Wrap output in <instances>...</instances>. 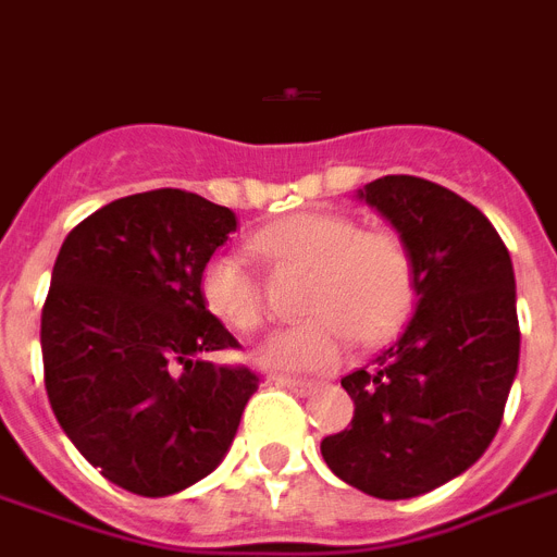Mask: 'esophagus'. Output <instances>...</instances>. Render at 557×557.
Segmentation results:
<instances>
[{"label":"esophagus","instance_id":"1","mask_svg":"<svg viewBox=\"0 0 557 557\" xmlns=\"http://www.w3.org/2000/svg\"><path fill=\"white\" fill-rule=\"evenodd\" d=\"M274 383L283 388H288V392H294V395H311L314 388H318V383H311V381H300V377H274Z\"/></svg>","mask_w":557,"mask_h":557}]
</instances>
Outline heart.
<instances>
[{
  "mask_svg": "<svg viewBox=\"0 0 557 557\" xmlns=\"http://www.w3.org/2000/svg\"><path fill=\"white\" fill-rule=\"evenodd\" d=\"M274 265L309 271L302 314L309 323L280 332L260 349L271 369L325 372L357 341L377 346L400 332L418 300V265L400 234L369 228L337 211H300L248 239ZM206 309L234 332L269 320L260 280L234 255H216L200 274Z\"/></svg>",
  "mask_w": 557,
  "mask_h": 557,
  "instance_id": "b5f03b06",
  "label": "heart"
}]
</instances>
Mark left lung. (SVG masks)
I'll return each mask as SVG.
<instances>
[{"instance_id":"left-lung-1","label":"left lung","mask_w":557,"mask_h":557,"mask_svg":"<svg viewBox=\"0 0 557 557\" xmlns=\"http://www.w3.org/2000/svg\"><path fill=\"white\" fill-rule=\"evenodd\" d=\"M357 197L409 243L418 306L397 343L343 377L355 418L320 451L372 498H418L467 472L500 426L521 355L512 260L495 225L443 185L388 174Z\"/></svg>"}]
</instances>
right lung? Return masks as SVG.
I'll return each mask as SVG.
<instances>
[{
	"label": "right lung",
	"instance_id": "right-lung-1",
	"mask_svg": "<svg viewBox=\"0 0 557 557\" xmlns=\"http://www.w3.org/2000/svg\"><path fill=\"white\" fill-rule=\"evenodd\" d=\"M237 216L180 188L108 202L67 234L42 309V363L59 426L90 467L143 498L220 467L248 397L239 349L206 309L200 274Z\"/></svg>",
	"mask_w": 557,
	"mask_h": 557
}]
</instances>
